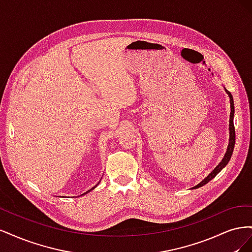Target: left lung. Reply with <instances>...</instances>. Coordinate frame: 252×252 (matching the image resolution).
I'll use <instances>...</instances> for the list:
<instances>
[{
	"mask_svg": "<svg viewBox=\"0 0 252 252\" xmlns=\"http://www.w3.org/2000/svg\"><path fill=\"white\" fill-rule=\"evenodd\" d=\"M226 90V93H227V94H228V96H229V98H230V109H231V112H230V119H229V144H228V147H227V151H226V154H225V156H224V158H223V159L222 161H220V163L216 167L215 169H213L207 177H206L200 184H197L196 186H194L193 187V189H196V188H199V187H202V186H204L205 184H207V183L209 182V181H211L213 178L216 177V175L222 170L224 167L228 164V162L230 161V158H231V156H232V152H233V148H234V143H235V130H234V125H233V116H234V104H233V97H232V95H231V94L229 93V91H228L227 89H225Z\"/></svg>",
	"mask_w": 252,
	"mask_h": 252,
	"instance_id": "left-lung-1",
	"label": "left lung"
}]
</instances>
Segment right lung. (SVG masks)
Returning a JSON list of instances; mask_svg holds the SVG:
<instances>
[{
  "label": "right lung",
  "instance_id": "obj_1",
  "mask_svg": "<svg viewBox=\"0 0 252 252\" xmlns=\"http://www.w3.org/2000/svg\"><path fill=\"white\" fill-rule=\"evenodd\" d=\"M98 183H100V182H98ZM98 183H97V184H96V185H95V186H94V187H93V188H91V189H89V190H88V191H86V192H85V193H83V194H81V195H84V194H86V193H88V192H90V191H91V190H94V188H95V187H96V186H97V185H98Z\"/></svg>",
  "mask_w": 252,
  "mask_h": 252
}]
</instances>
